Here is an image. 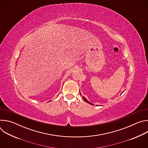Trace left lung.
<instances>
[{"mask_svg": "<svg viewBox=\"0 0 148 148\" xmlns=\"http://www.w3.org/2000/svg\"><path fill=\"white\" fill-rule=\"evenodd\" d=\"M82 98H83V99H84V101H85L86 102H88V103H90V104H91V105H94V104H92V103H90V102H89V101H88V100H87L85 97H83V96H82Z\"/></svg>", "mask_w": 148, "mask_h": 148, "instance_id": "8db88e82", "label": "left lung"}]
</instances>
